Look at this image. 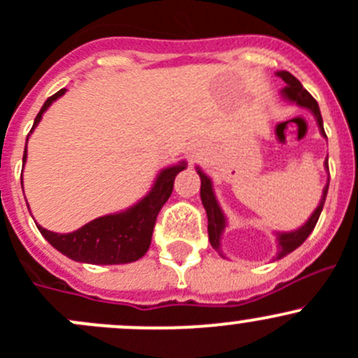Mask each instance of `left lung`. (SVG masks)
<instances>
[{
	"label": "left lung",
	"mask_w": 358,
	"mask_h": 358,
	"mask_svg": "<svg viewBox=\"0 0 358 358\" xmlns=\"http://www.w3.org/2000/svg\"><path fill=\"white\" fill-rule=\"evenodd\" d=\"M277 74L282 78V80L285 81V83H287V87H285L284 90H282L284 97H287L289 101L298 102V104L303 106V108L310 109V111L315 115V118H317L318 127H320L322 136L327 137V136H325L324 123H322L320 109H318L317 101H315V99L311 97L310 92H308L306 88H303V85L299 83L298 78L292 76V74L289 73V71H280V73H277ZM325 167L329 169L327 162H325ZM198 174H200V179H201V187H200L201 203H203L205 212H207V217H208V240H210V245L214 247L215 250H219V247H221L219 240H221L222 229H224V226H226L224 215H222L221 208H219V205H217V200H215V196H214V191H212L210 179H208L207 176H205L201 171H198ZM327 189H329V184H327V186H325L324 194H322V200H320V203H318L317 210H315L313 214H311V217L308 219L306 224L301 226V228L296 229V231L280 233V235H278V245H280V252H278V257L285 256V254H289V252H292V250H294V249H298L301 243H303L304 240H306L308 236H310V233L313 231L315 224H317L318 217H320L322 208H324L325 196H327Z\"/></svg>",
	"instance_id": "1"
}]
</instances>
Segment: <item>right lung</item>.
Masks as SVG:
<instances>
[{
    "mask_svg": "<svg viewBox=\"0 0 358 358\" xmlns=\"http://www.w3.org/2000/svg\"><path fill=\"white\" fill-rule=\"evenodd\" d=\"M66 94V88H60L57 94L45 101L43 108L34 118V127L40 123L41 115L48 109V106ZM29 137V136H27ZM26 150H24V162H26ZM186 164L174 165V167L164 169L155 182L153 189L143 198L132 208L120 214L104 215L90 221L88 224L81 226L80 229L67 235L48 231V229L38 226L41 235L59 250L64 256L71 257L80 263L90 264H123L132 263L143 257L150 249L151 236H153L155 222H157L158 212L171 198L174 189V179L180 171H184ZM22 180V178H20Z\"/></svg>",
    "mask_w": 358,
    "mask_h": 358,
    "instance_id": "1",
    "label": "right lung"
}]
</instances>
